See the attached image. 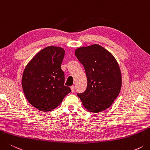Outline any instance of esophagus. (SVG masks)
I'll list each match as a JSON object with an SVG mask.
<instances>
[{
	"mask_svg": "<svg viewBox=\"0 0 150 150\" xmlns=\"http://www.w3.org/2000/svg\"><path fill=\"white\" fill-rule=\"evenodd\" d=\"M70 89H71V91L72 92H74V90H75V87L74 86H71L70 87Z\"/></svg>",
	"mask_w": 150,
	"mask_h": 150,
	"instance_id": "obj_1",
	"label": "esophagus"
}]
</instances>
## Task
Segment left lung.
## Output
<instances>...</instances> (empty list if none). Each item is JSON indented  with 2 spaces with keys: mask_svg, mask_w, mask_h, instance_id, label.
<instances>
[{
  "mask_svg": "<svg viewBox=\"0 0 150 150\" xmlns=\"http://www.w3.org/2000/svg\"><path fill=\"white\" fill-rule=\"evenodd\" d=\"M75 55L83 64L87 79L86 91L77 93L83 105L94 113L108 108L121 90V74L117 62L98 44L76 49Z\"/></svg>",
  "mask_w": 150,
  "mask_h": 150,
  "instance_id": "left-lung-1",
  "label": "left lung"
}]
</instances>
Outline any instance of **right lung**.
I'll use <instances>...</instances> for the list:
<instances>
[{
  "label": "right lung",
  "mask_w": 150,
  "mask_h": 150,
  "mask_svg": "<svg viewBox=\"0 0 150 150\" xmlns=\"http://www.w3.org/2000/svg\"><path fill=\"white\" fill-rule=\"evenodd\" d=\"M64 50L49 46L33 58L24 70L22 87L29 103L40 111L47 112L57 107L71 92L65 86L61 63Z\"/></svg>",
  "instance_id": "obj_1"
}]
</instances>
